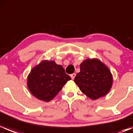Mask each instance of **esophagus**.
I'll return each instance as SVG.
<instances>
[{
	"mask_svg": "<svg viewBox=\"0 0 133 133\" xmlns=\"http://www.w3.org/2000/svg\"><path fill=\"white\" fill-rule=\"evenodd\" d=\"M70 76H71V78L73 80V79L75 78V76H76V74H75V73H73V74H71L70 75Z\"/></svg>",
	"mask_w": 133,
	"mask_h": 133,
	"instance_id": "34e87169",
	"label": "esophagus"
}]
</instances>
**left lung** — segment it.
Instances as JSON below:
<instances>
[{"label": "left lung", "mask_w": 133, "mask_h": 133, "mask_svg": "<svg viewBox=\"0 0 133 133\" xmlns=\"http://www.w3.org/2000/svg\"><path fill=\"white\" fill-rule=\"evenodd\" d=\"M80 71L74 79L75 84L92 100L105 96L112 85V75L109 68L98 58H87L80 64Z\"/></svg>", "instance_id": "left-lung-1"}]
</instances>
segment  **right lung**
Wrapping results in <instances>:
<instances>
[{
  "instance_id": "add662e5",
  "label": "right lung",
  "mask_w": 133,
  "mask_h": 133,
  "mask_svg": "<svg viewBox=\"0 0 133 133\" xmlns=\"http://www.w3.org/2000/svg\"><path fill=\"white\" fill-rule=\"evenodd\" d=\"M61 65L54 60H43L32 68L27 79V85L32 95L44 102L51 101L71 80Z\"/></svg>"
}]
</instances>
